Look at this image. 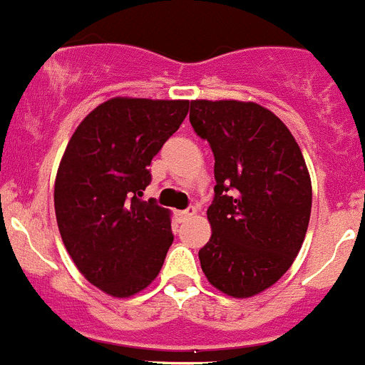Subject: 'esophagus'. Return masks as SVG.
Returning a JSON list of instances; mask_svg holds the SVG:
<instances>
[{
	"instance_id": "esophagus-1",
	"label": "esophagus",
	"mask_w": 365,
	"mask_h": 365,
	"mask_svg": "<svg viewBox=\"0 0 365 365\" xmlns=\"http://www.w3.org/2000/svg\"><path fill=\"white\" fill-rule=\"evenodd\" d=\"M195 215H197V207H195V206H189L187 210L178 211V217H180V219H182V220L191 219V217H195Z\"/></svg>"
}]
</instances>
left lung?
Here are the masks:
<instances>
[{"mask_svg":"<svg viewBox=\"0 0 365 365\" xmlns=\"http://www.w3.org/2000/svg\"><path fill=\"white\" fill-rule=\"evenodd\" d=\"M189 120L215 158L202 271L222 293L247 299L280 280L301 250L310 174L292 131L258 103L195 100Z\"/></svg>","mask_w":365,"mask_h":365,"instance_id":"left-lung-1","label":"left lung"}]
</instances>
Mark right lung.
<instances>
[{
	"label": "right lung",
	"mask_w": 365,
	"mask_h": 365,
	"mask_svg": "<svg viewBox=\"0 0 365 365\" xmlns=\"http://www.w3.org/2000/svg\"><path fill=\"white\" fill-rule=\"evenodd\" d=\"M187 111V100L113 98L64 150L53 195L61 237L81 274L109 295L139 293L163 267L170 215L140 197L152 159Z\"/></svg>",
	"instance_id": "obj_1"
}]
</instances>
